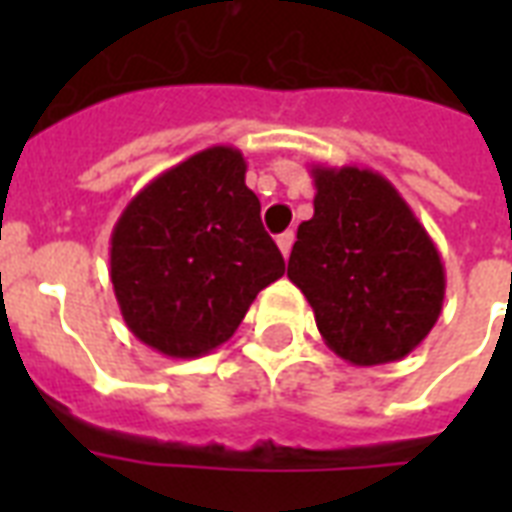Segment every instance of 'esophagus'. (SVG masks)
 <instances>
[{
    "label": "esophagus",
    "instance_id": "1",
    "mask_svg": "<svg viewBox=\"0 0 512 512\" xmlns=\"http://www.w3.org/2000/svg\"><path fill=\"white\" fill-rule=\"evenodd\" d=\"M276 244H279L281 255H284V257H289V252H292V244H295V233H292V231L281 233L279 239H276Z\"/></svg>",
    "mask_w": 512,
    "mask_h": 512
}]
</instances>
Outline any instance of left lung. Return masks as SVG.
Returning <instances> with one entry per match:
<instances>
[{
    "instance_id": "1",
    "label": "left lung",
    "mask_w": 512,
    "mask_h": 512,
    "mask_svg": "<svg viewBox=\"0 0 512 512\" xmlns=\"http://www.w3.org/2000/svg\"><path fill=\"white\" fill-rule=\"evenodd\" d=\"M313 217L297 228L289 281L329 348L353 366L409 356L444 308L436 244L396 185L364 167H311Z\"/></svg>"
}]
</instances>
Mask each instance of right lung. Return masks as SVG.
Returning a JSON list of instances; mask_svg holds the SVG:
<instances>
[{"instance_id": "add662e5", "label": "right lung", "mask_w": 512, "mask_h": 512, "mask_svg": "<svg viewBox=\"0 0 512 512\" xmlns=\"http://www.w3.org/2000/svg\"><path fill=\"white\" fill-rule=\"evenodd\" d=\"M244 175L239 148H204L154 177L116 220V303L132 335L162 356H207L284 276Z\"/></svg>"}]
</instances>
